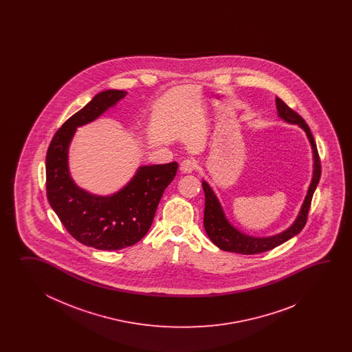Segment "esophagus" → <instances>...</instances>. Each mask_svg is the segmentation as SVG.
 I'll list each match as a JSON object with an SVG mask.
<instances>
[{"instance_id": "34e87169", "label": "esophagus", "mask_w": 352, "mask_h": 352, "mask_svg": "<svg viewBox=\"0 0 352 352\" xmlns=\"http://www.w3.org/2000/svg\"><path fill=\"white\" fill-rule=\"evenodd\" d=\"M195 167H196V162H195L194 160H184L181 164H179V170H181V173H191L195 170Z\"/></svg>"}]
</instances>
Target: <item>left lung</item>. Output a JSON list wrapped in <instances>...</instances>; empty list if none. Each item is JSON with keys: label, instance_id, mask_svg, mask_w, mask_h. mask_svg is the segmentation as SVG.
<instances>
[{"label": "left lung", "instance_id": "8db88e82", "mask_svg": "<svg viewBox=\"0 0 352 352\" xmlns=\"http://www.w3.org/2000/svg\"><path fill=\"white\" fill-rule=\"evenodd\" d=\"M276 107H277L278 117L285 123L297 124L303 129L306 133L308 142L312 148V157H314V173L311 184L307 190L306 197L302 202V206L298 211V215L294 219L292 224L289 225L283 232H278L270 236H254L249 235L239 230L236 226L229 221L225 215L224 209L220 200L217 199V194L211 188L208 181L202 179V188L205 192V211H204V228L208 234L210 240L225 252L239 253V254H258L270 250L285 243L287 240L292 239L296 236L306 224L308 210L311 206L312 196L314 190L320 182L321 177V161L318 157L317 146L314 143V135L311 129L307 126L305 120L299 116L298 113L292 111L285 102L279 98H276Z\"/></svg>", "mask_w": 352, "mask_h": 352}]
</instances>
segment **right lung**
<instances>
[{
	"label": "right lung",
	"instance_id": "add662e5",
	"mask_svg": "<svg viewBox=\"0 0 352 352\" xmlns=\"http://www.w3.org/2000/svg\"><path fill=\"white\" fill-rule=\"evenodd\" d=\"M127 91L103 90L58 129L46 153V194L69 234L87 247L120 250L150 230L158 202L177 173V162L143 165L117 192L91 194L78 186L69 168V147L78 127L98 120Z\"/></svg>",
	"mask_w": 352,
	"mask_h": 352
}]
</instances>
